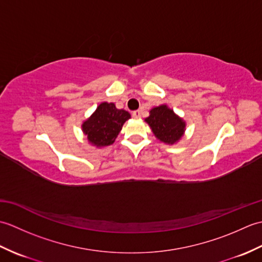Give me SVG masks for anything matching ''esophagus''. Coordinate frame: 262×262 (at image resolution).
Wrapping results in <instances>:
<instances>
[{"label": "esophagus", "mask_w": 262, "mask_h": 262, "mask_svg": "<svg viewBox=\"0 0 262 262\" xmlns=\"http://www.w3.org/2000/svg\"><path fill=\"white\" fill-rule=\"evenodd\" d=\"M132 116L134 117V118H136V119H140L141 117H142V111H141V110H135V111H133Z\"/></svg>", "instance_id": "34e87169"}]
</instances>
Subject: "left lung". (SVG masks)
I'll return each mask as SVG.
<instances>
[{
  "label": "left lung",
  "instance_id": "left-lung-1",
  "mask_svg": "<svg viewBox=\"0 0 262 262\" xmlns=\"http://www.w3.org/2000/svg\"><path fill=\"white\" fill-rule=\"evenodd\" d=\"M145 121L151 127L155 137L165 144H174L183 136L186 122L166 104H161L149 111Z\"/></svg>",
  "mask_w": 262,
  "mask_h": 262
}]
</instances>
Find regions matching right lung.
<instances>
[{"label": "right lung", "mask_w": 262, "mask_h": 262, "mask_svg": "<svg viewBox=\"0 0 262 262\" xmlns=\"http://www.w3.org/2000/svg\"><path fill=\"white\" fill-rule=\"evenodd\" d=\"M130 114L124 109H117L113 102H102L97 110L82 124V130L93 146L104 147L114 144L125 121Z\"/></svg>", "instance_id": "1"}]
</instances>
